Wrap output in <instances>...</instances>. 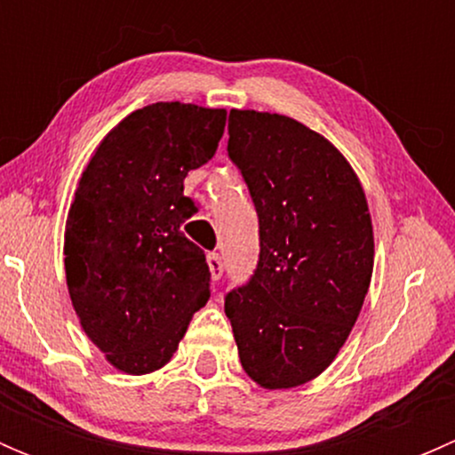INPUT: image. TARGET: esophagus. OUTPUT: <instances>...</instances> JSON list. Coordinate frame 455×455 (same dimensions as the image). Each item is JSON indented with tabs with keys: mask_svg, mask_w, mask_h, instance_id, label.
<instances>
[{
	"mask_svg": "<svg viewBox=\"0 0 455 455\" xmlns=\"http://www.w3.org/2000/svg\"><path fill=\"white\" fill-rule=\"evenodd\" d=\"M206 261H209V268H211V277L218 282L220 277H222L224 273V264H222V257H220L218 253H209L206 255Z\"/></svg>",
	"mask_w": 455,
	"mask_h": 455,
	"instance_id": "1",
	"label": "esophagus"
}]
</instances>
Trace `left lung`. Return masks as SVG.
<instances>
[{
  "mask_svg": "<svg viewBox=\"0 0 455 455\" xmlns=\"http://www.w3.org/2000/svg\"><path fill=\"white\" fill-rule=\"evenodd\" d=\"M228 158L259 218V261L224 313L246 374L266 389L297 387L332 363L368 295V200L341 151L282 114L231 109Z\"/></svg>",
  "mask_w": 455,
  "mask_h": 455,
  "instance_id": "8db88e82",
  "label": "left lung"
}]
</instances>
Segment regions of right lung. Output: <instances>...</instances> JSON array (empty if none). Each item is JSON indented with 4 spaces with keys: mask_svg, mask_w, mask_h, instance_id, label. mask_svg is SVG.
<instances>
[{
    "mask_svg": "<svg viewBox=\"0 0 455 455\" xmlns=\"http://www.w3.org/2000/svg\"><path fill=\"white\" fill-rule=\"evenodd\" d=\"M227 109L154 103L123 118L87 163L66 222V282L81 328L125 374L169 363L209 301L204 251L182 224L185 178L213 158Z\"/></svg>",
    "mask_w": 455,
    "mask_h": 455,
    "instance_id": "obj_1",
    "label": "right lung"
}]
</instances>
